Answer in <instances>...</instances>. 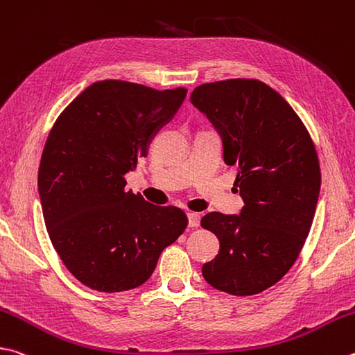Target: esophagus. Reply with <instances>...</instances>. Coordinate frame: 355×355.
<instances>
[{
  "label": "esophagus",
  "mask_w": 355,
  "mask_h": 355,
  "mask_svg": "<svg viewBox=\"0 0 355 355\" xmlns=\"http://www.w3.org/2000/svg\"><path fill=\"white\" fill-rule=\"evenodd\" d=\"M188 225L191 228H197L200 225V214H197V212H188Z\"/></svg>",
  "instance_id": "obj_1"
}]
</instances>
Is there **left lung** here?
<instances>
[{"instance_id": "left-lung-1", "label": "left lung", "mask_w": 355, "mask_h": 355, "mask_svg": "<svg viewBox=\"0 0 355 355\" xmlns=\"http://www.w3.org/2000/svg\"><path fill=\"white\" fill-rule=\"evenodd\" d=\"M191 102L220 137L245 203L239 216L202 218L220 242L202 275L230 295L261 293L288 272L311 231L321 184L317 152L298 114L263 82L203 83Z\"/></svg>"}]
</instances>
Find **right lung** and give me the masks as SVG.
<instances>
[{"label":"right lung","mask_w":355,"mask_h":355,"mask_svg":"<svg viewBox=\"0 0 355 355\" xmlns=\"http://www.w3.org/2000/svg\"><path fill=\"white\" fill-rule=\"evenodd\" d=\"M186 93L101 80L55 121L38 169V196L51 242L87 287L113 293L144 284L161 251L188 225L175 206L125 191L124 178L147 157Z\"/></svg>","instance_id":"1"}]
</instances>
